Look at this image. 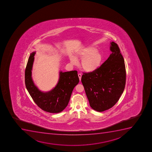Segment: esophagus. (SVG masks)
<instances>
[{"instance_id": "esophagus-1", "label": "esophagus", "mask_w": 152, "mask_h": 152, "mask_svg": "<svg viewBox=\"0 0 152 152\" xmlns=\"http://www.w3.org/2000/svg\"><path fill=\"white\" fill-rule=\"evenodd\" d=\"M78 77L79 78V80H80V81H81V80L82 77V75L81 74H78Z\"/></svg>"}]
</instances>
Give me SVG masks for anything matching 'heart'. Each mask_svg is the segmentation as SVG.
I'll list each match as a JSON object with an SVG mask.
<instances>
[{
	"label": "heart",
	"mask_w": 152,
	"mask_h": 152,
	"mask_svg": "<svg viewBox=\"0 0 152 152\" xmlns=\"http://www.w3.org/2000/svg\"><path fill=\"white\" fill-rule=\"evenodd\" d=\"M82 59L80 65L83 70L92 72L96 70L101 65L102 54L94 47L85 48L80 50L75 55V58L72 57L71 62L74 65L77 64L75 59Z\"/></svg>",
	"instance_id": "1"
}]
</instances>
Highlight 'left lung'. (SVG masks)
I'll return each instance as SVG.
<instances>
[{"instance_id": "1", "label": "left lung", "mask_w": 152, "mask_h": 152, "mask_svg": "<svg viewBox=\"0 0 152 152\" xmlns=\"http://www.w3.org/2000/svg\"><path fill=\"white\" fill-rule=\"evenodd\" d=\"M111 54L96 70L84 73L81 81L90 107L102 112L118 101L124 90L126 69L124 60L117 44L110 43Z\"/></svg>"}]
</instances>
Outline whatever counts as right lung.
I'll use <instances>...</instances> for the list:
<instances>
[{"label":"right lung","mask_w":152,"mask_h":152,"mask_svg":"<svg viewBox=\"0 0 152 152\" xmlns=\"http://www.w3.org/2000/svg\"><path fill=\"white\" fill-rule=\"evenodd\" d=\"M35 52L31 53L25 72L26 88L37 105L44 111L59 113L67 106L72 91L79 82L77 71L59 72L58 82L54 89L49 92H41L35 86L32 78V69Z\"/></svg>","instance_id":"1"}]
</instances>
